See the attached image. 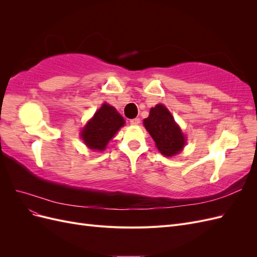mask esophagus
Returning <instances> with one entry per match:
<instances>
[{"label":"esophagus","mask_w":257,"mask_h":257,"mask_svg":"<svg viewBox=\"0 0 257 257\" xmlns=\"http://www.w3.org/2000/svg\"><path fill=\"white\" fill-rule=\"evenodd\" d=\"M130 122H131L132 125H138V124L141 123V119H139V118H135V119H132Z\"/></svg>","instance_id":"obj_1"}]
</instances>
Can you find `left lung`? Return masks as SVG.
I'll return each mask as SVG.
<instances>
[{"mask_svg":"<svg viewBox=\"0 0 257 257\" xmlns=\"http://www.w3.org/2000/svg\"><path fill=\"white\" fill-rule=\"evenodd\" d=\"M144 125L163 155L173 157L183 149L186 138L164 105L158 104L151 108L149 116L144 120Z\"/></svg>","mask_w":257,"mask_h":257,"instance_id":"left-lung-1","label":"left lung"}]
</instances>
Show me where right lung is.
Listing matches in <instances>:
<instances>
[{
    "label": "right lung",
    "mask_w": 257,
    "mask_h": 257,
    "mask_svg": "<svg viewBox=\"0 0 257 257\" xmlns=\"http://www.w3.org/2000/svg\"><path fill=\"white\" fill-rule=\"evenodd\" d=\"M124 123L123 116L115 108L104 103L85 124L80 136L89 149L103 151Z\"/></svg>",
    "instance_id": "1"
}]
</instances>
